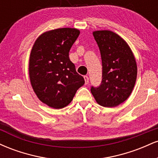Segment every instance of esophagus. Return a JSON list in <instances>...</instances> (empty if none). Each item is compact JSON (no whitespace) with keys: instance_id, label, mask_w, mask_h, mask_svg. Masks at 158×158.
I'll list each match as a JSON object with an SVG mask.
<instances>
[{"instance_id":"esophagus-1","label":"esophagus","mask_w":158,"mask_h":158,"mask_svg":"<svg viewBox=\"0 0 158 158\" xmlns=\"http://www.w3.org/2000/svg\"><path fill=\"white\" fill-rule=\"evenodd\" d=\"M84 79H85V85H88V82H89V78H88V77H87V76H85Z\"/></svg>"}]
</instances>
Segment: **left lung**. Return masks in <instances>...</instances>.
<instances>
[{"label": "left lung", "instance_id": "left-lung-1", "mask_svg": "<svg viewBox=\"0 0 158 158\" xmlns=\"http://www.w3.org/2000/svg\"><path fill=\"white\" fill-rule=\"evenodd\" d=\"M101 53L102 79L90 91L100 106L112 108L128 99L137 79V67L135 56L124 39L109 30L93 32Z\"/></svg>", "mask_w": 158, "mask_h": 158}]
</instances>
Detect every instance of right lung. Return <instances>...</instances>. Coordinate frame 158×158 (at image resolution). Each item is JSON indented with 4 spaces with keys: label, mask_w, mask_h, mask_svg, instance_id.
<instances>
[{
    "label": "right lung",
    "mask_w": 158,
    "mask_h": 158,
    "mask_svg": "<svg viewBox=\"0 0 158 158\" xmlns=\"http://www.w3.org/2000/svg\"><path fill=\"white\" fill-rule=\"evenodd\" d=\"M75 28L45 32L36 39L29 61L31 85L38 98L52 108L66 107L85 84L69 59V51L79 35Z\"/></svg>",
    "instance_id": "right-lung-1"
}]
</instances>
